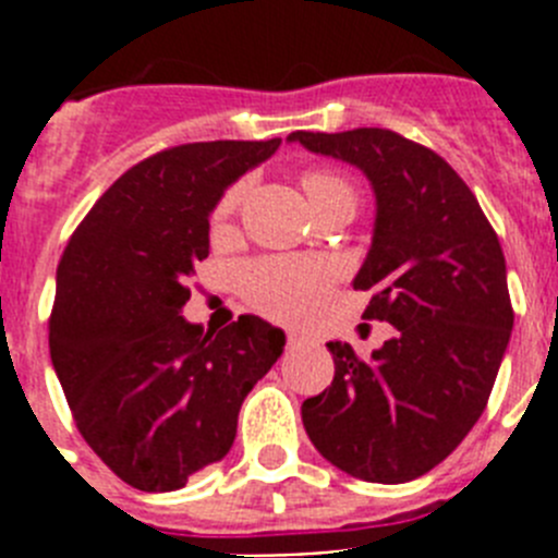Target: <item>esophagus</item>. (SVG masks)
Segmentation results:
<instances>
[{"instance_id": "1", "label": "esophagus", "mask_w": 558, "mask_h": 558, "mask_svg": "<svg viewBox=\"0 0 558 558\" xmlns=\"http://www.w3.org/2000/svg\"><path fill=\"white\" fill-rule=\"evenodd\" d=\"M288 343L290 347H302V343H313V338L307 332H290Z\"/></svg>"}]
</instances>
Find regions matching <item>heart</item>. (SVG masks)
<instances>
[{
    "label": "heart",
    "instance_id": "1",
    "mask_svg": "<svg viewBox=\"0 0 558 558\" xmlns=\"http://www.w3.org/2000/svg\"><path fill=\"white\" fill-rule=\"evenodd\" d=\"M310 201H322L352 192V186L332 172H310L304 179ZM240 204V186L229 190L218 206L215 218L226 220ZM335 279V268L327 259H307V256H282V259H265L243 270V290L248 302L274 318H302L315 304L327 295L329 282Z\"/></svg>",
    "mask_w": 558,
    "mask_h": 558
}]
</instances>
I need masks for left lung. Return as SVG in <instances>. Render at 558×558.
Instances as JSON below:
<instances>
[{"label":"left lung","mask_w":558,"mask_h":558,"mask_svg":"<svg viewBox=\"0 0 558 558\" xmlns=\"http://www.w3.org/2000/svg\"><path fill=\"white\" fill-rule=\"evenodd\" d=\"M288 142L372 184V245L352 284L372 290L363 315L397 329L368 360L329 340L332 386L304 399V430L347 475L413 481L461 445L495 386L514 327L500 240L461 175L399 133L295 131Z\"/></svg>","instance_id":"8db88e82"}]
</instances>
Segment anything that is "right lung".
<instances>
[{"label":"right lung","instance_id":"add662e5","mask_svg":"<svg viewBox=\"0 0 558 558\" xmlns=\"http://www.w3.org/2000/svg\"><path fill=\"white\" fill-rule=\"evenodd\" d=\"M279 145L156 153L108 186L63 251L49 357L77 430L133 489L175 492L223 461L243 399L282 357L288 338L259 315L220 332L181 315L211 211Z\"/></svg>","mask_w":558,"mask_h":558}]
</instances>
